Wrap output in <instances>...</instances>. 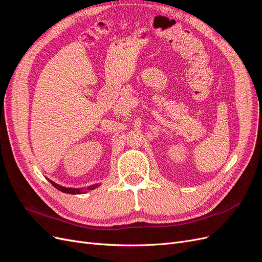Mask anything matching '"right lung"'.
<instances>
[{"instance_id": "1", "label": "right lung", "mask_w": 262, "mask_h": 262, "mask_svg": "<svg viewBox=\"0 0 262 262\" xmlns=\"http://www.w3.org/2000/svg\"><path fill=\"white\" fill-rule=\"evenodd\" d=\"M49 181L51 182V185L54 188H57L58 190H60V191L64 192V193H71V194H81V193H84L86 191H89V190H93V189H95V188L97 187V185H95V186L89 187L86 190H83V189H80V188H66V187H62V186L57 185V184H55V182H53L51 180H49Z\"/></svg>"}]
</instances>
